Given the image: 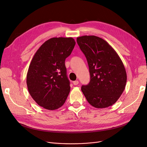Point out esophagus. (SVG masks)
Wrapping results in <instances>:
<instances>
[{"label":"esophagus","instance_id":"obj_1","mask_svg":"<svg viewBox=\"0 0 147 147\" xmlns=\"http://www.w3.org/2000/svg\"><path fill=\"white\" fill-rule=\"evenodd\" d=\"M73 83L74 84V85H77V84H79V81L78 80H76V81H74Z\"/></svg>","mask_w":147,"mask_h":147}]
</instances>
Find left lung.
I'll return each mask as SVG.
<instances>
[{"label":"left lung","instance_id":"8db88e82","mask_svg":"<svg viewBox=\"0 0 147 147\" xmlns=\"http://www.w3.org/2000/svg\"><path fill=\"white\" fill-rule=\"evenodd\" d=\"M77 42L85 55L89 68L90 82L82 86L88 102L96 109L113 105L124 91L126 71L117 53L102 38L83 36Z\"/></svg>","mask_w":147,"mask_h":147}]
</instances>
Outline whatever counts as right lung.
<instances>
[{"label":"right lung","instance_id":"right-lung-1","mask_svg":"<svg viewBox=\"0 0 147 147\" xmlns=\"http://www.w3.org/2000/svg\"><path fill=\"white\" fill-rule=\"evenodd\" d=\"M76 42L72 37H53L38 48L27 74L29 94L40 107L55 110L63 105L70 91L65 59Z\"/></svg>","mask_w":147,"mask_h":147}]
</instances>
